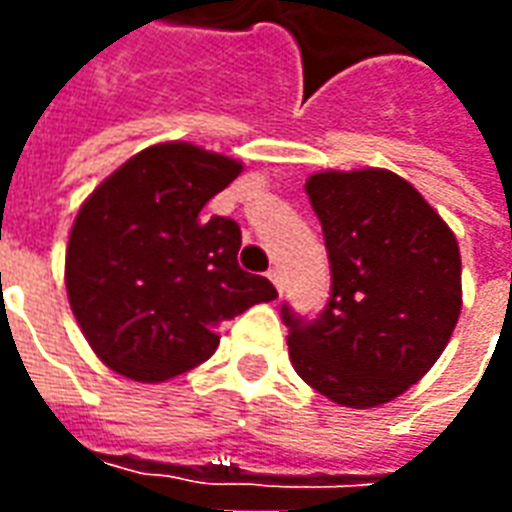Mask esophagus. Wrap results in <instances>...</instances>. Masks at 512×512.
Here are the masks:
<instances>
[{"label": "esophagus", "instance_id": "obj_1", "mask_svg": "<svg viewBox=\"0 0 512 512\" xmlns=\"http://www.w3.org/2000/svg\"><path fill=\"white\" fill-rule=\"evenodd\" d=\"M268 279H271V282L277 285V290H282V277H279L277 268H271V271H268Z\"/></svg>", "mask_w": 512, "mask_h": 512}]
</instances>
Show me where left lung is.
<instances>
[{"instance_id":"8db88e82","label":"left lung","mask_w":512,"mask_h":512,"mask_svg":"<svg viewBox=\"0 0 512 512\" xmlns=\"http://www.w3.org/2000/svg\"><path fill=\"white\" fill-rule=\"evenodd\" d=\"M332 266L318 318L282 304L290 362L334 403L373 408L436 365L461 315L458 241L408 180L389 169L307 180Z\"/></svg>"}]
</instances>
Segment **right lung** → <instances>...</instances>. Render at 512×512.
Returning a JSON list of instances; mask_svg holds the SVG:
<instances>
[{
	"label": "right lung",
	"mask_w": 512,
	"mask_h": 512,
	"mask_svg": "<svg viewBox=\"0 0 512 512\" xmlns=\"http://www.w3.org/2000/svg\"><path fill=\"white\" fill-rule=\"evenodd\" d=\"M241 161L189 142L145 147L76 213L65 288L95 356L120 376L158 384L205 362L216 326L274 301L266 277L238 266L241 227L202 216Z\"/></svg>",
	"instance_id": "add662e5"
}]
</instances>
